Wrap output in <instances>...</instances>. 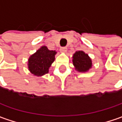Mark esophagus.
I'll use <instances>...</instances> for the list:
<instances>
[{"label":"esophagus","instance_id":"1","mask_svg":"<svg viewBox=\"0 0 122 122\" xmlns=\"http://www.w3.org/2000/svg\"><path fill=\"white\" fill-rule=\"evenodd\" d=\"M60 50L61 52H64V53H65V52H66V51H67V48L65 47V46H63V47H61Z\"/></svg>","mask_w":122,"mask_h":122}]
</instances>
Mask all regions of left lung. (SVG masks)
Returning <instances> with one entry per match:
<instances>
[{
	"mask_svg": "<svg viewBox=\"0 0 122 122\" xmlns=\"http://www.w3.org/2000/svg\"><path fill=\"white\" fill-rule=\"evenodd\" d=\"M73 63L76 69L81 72L87 71L91 68L92 60L87 54L82 51H76L73 56Z\"/></svg>",
	"mask_w": 122,
	"mask_h": 122,
	"instance_id": "1",
	"label": "left lung"
}]
</instances>
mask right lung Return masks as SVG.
Wrapping results in <instances>:
<instances>
[{
	"instance_id": "add662e5",
	"label": "right lung",
	"mask_w": 122,
	"mask_h": 122,
	"mask_svg": "<svg viewBox=\"0 0 122 122\" xmlns=\"http://www.w3.org/2000/svg\"><path fill=\"white\" fill-rule=\"evenodd\" d=\"M56 53L55 51H50L46 46L39 48L28 60V68L31 73L37 76L47 74L55 60Z\"/></svg>"
}]
</instances>
